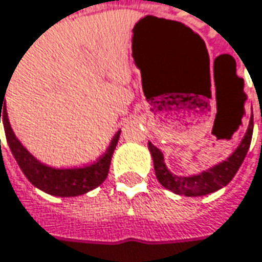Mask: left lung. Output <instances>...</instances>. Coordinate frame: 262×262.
Returning <instances> with one entry per match:
<instances>
[{
	"instance_id": "left-lung-1",
	"label": "left lung",
	"mask_w": 262,
	"mask_h": 262,
	"mask_svg": "<svg viewBox=\"0 0 262 262\" xmlns=\"http://www.w3.org/2000/svg\"><path fill=\"white\" fill-rule=\"evenodd\" d=\"M252 127L249 126L245 138L242 139L240 145L236 148V151L224 162L215 164L208 170L199 173V175H191V177H178L173 175L167 166L164 164V157L163 152L154 146L151 142H148V148L154 162V170L159 182L164 188L170 190L179 195H187V197H197V195H206L210 192L218 191L223 187H225L234 175L237 173L238 167L246 157V152L251 145L252 139Z\"/></svg>"
}]
</instances>
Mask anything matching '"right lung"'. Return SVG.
Instances as JSON below:
<instances>
[{"label":"right lung","instance_id":"add662e5","mask_svg":"<svg viewBox=\"0 0 262 262\" xmlns=\"http://www.w3.org/2000/svg\"><path fill=\"white\" fill-rule=\"evenodd\" d=\"M4 96L6 95L0 93V123L3 121L4 124L7 144L11 149L13 157L16 159L24 175L28 178V181L34 187H37L41 191L47 192V194L57 195V197H75V195H81V194L92 191L106 179L110 164H111V157L116 149L121 130L117 132L106 152L98 162L84 166V167L56 169L37 160L16 138L8 121L7 108L6 105H3L6 103Z\"/></svg>","mask_w":262,"mask_h":262}]
</instances>
